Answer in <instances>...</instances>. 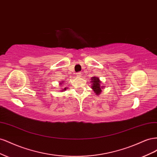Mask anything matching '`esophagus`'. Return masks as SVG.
I'll return each mask as SVG.
<instances>
[{
    "label": "esophagus",
    "mask_w": 157,
    "mask_h": 157,
    "mask_svg": "<svg viewBox=\"0 0 157 157\" xmlns=\"http://www.w3.org/2000/svg\"><path fill=\"white\" fill-rule=\"evenodd\" d=\"M81 75H82V73H76V75H77V77H80V76H81Z\"/></svg>",
    "instance_id": "1"
}]
</instances>
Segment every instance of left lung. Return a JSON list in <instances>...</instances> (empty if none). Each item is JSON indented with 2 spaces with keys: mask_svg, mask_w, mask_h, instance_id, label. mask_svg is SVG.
Returning a JSON list of instances; mask_svg holds the SVG:
<instances>
[{
  "mask_svg": "<svg viewBox=\"0 0 157 157\" xmlns=\"http://www.w3.org/2000/svg\"><path fill=\"white\" fill-rule=\"evenodd\" d=\"M91 88L94 90V92H95L97 96H99L102 92V90L105 88V86L104 85L101 84V81L99 78L97 77H93L91 78Z\"/></svg>",
  "mask_w": 157,
  "mask_h": 157,
  "instance_id": "left-lung-1",
  "label": "left lung"
}]
</instances>
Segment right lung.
<instances>
[{
  "label": "right lung",
  "mask_w": 157,
  "mask_h": 157,
  "mask_svg": "<svg viewBox=\"0 0 157 157\" xmlns=\"http://www.w3.org/2000/svg\"><path fill=\"white\" fill-rule=\"evenodd\" d=\"M63 82H65V80H61V82H59V86H61V88H63V84H64ZM67 87H65V88H61V90H60V91H61V92H64L65 90H66L67 89Z\"/></svg>",
  "instance_id": "add662e5"
}]
</instances>
